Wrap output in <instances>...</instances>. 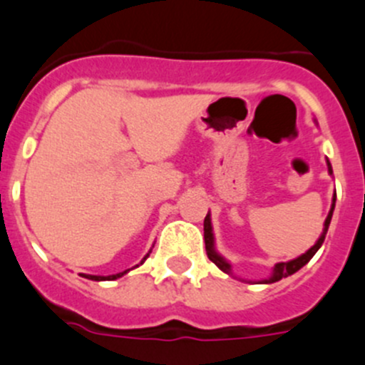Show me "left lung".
Returning <instances> with one entry per match:
<instances>
[{
  "mask_svg": "<svg viewBox=\"0 0 365 365\" xmlns=\"http://www.w3.org/2000/svg\"><path fill=\"white\" fill-rule=\"evenodd\" d=\"M328 170H330L331 174V167L330 163H328ZM334 207H335V197H334V204H331V209L330 212H328L327 220H324V230L323 234H321V237L317 240V243L314 245L312 248H310L309 252H305L304 255H300L298 259H294V261H289V262H279V264L275 266V269H273V275L269 277L268 280H264V284H273V282H279V280L286 279V277L293 275V273H297L298 269L304 268L307 262L310 261V259L314 257V254H316L317 250H319V247L323 245L324 241V236H327V230H328V225H330V220H331V215H334ZM204 240H205V250H207V257L211 259L212 262H215L216 266H218L222 272L225 273H230V264L227 261H223L222 257H220L218 254L215 252V248H212V232H211V218H209V215L205 216L204 220Z\"/></svg>",
  "mask_w": 365,
  "mask_h": 365,
  "instance_id": "8db88e82",
  "label": "left lung"
}]
</instances>
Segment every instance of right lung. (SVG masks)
Masks as SVG:
<instances>
[{
	"label": "right lung",
	"mask_w": 365,
	"mask_h": 365,
	"mask_svg": "<svg viewBox=\"0 0 365 365\" xmlns=\"http://www.w3.org/2000/svg\"><path fill=\"white\" fill-rule=\"evenodd\" d=\"M143 261H145V259H143ZM124 273L125 272L117 273V275H110V277H96V275H83V277H85V279H90V280H115V279H118V277L124 275Z\"/></svg>",
	"instance_id": "right-lung-1"
}]
</instances>
